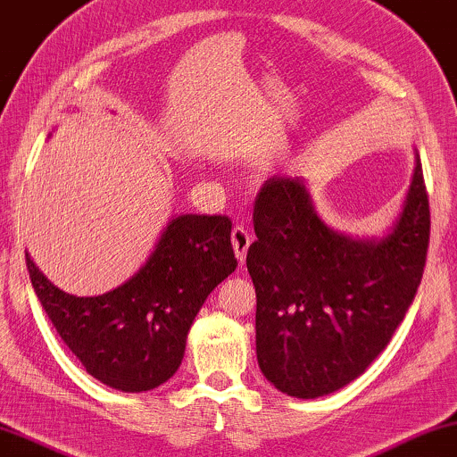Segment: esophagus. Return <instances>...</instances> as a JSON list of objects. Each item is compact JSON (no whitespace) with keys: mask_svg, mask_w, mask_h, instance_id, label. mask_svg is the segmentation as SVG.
I'll use <instances>...</instances> for the list:
<instances>
[{"mask_svg":"<svg viewBox=\"0 0 457 457\" xmlns=\"http://www.w3.org/2000/svg\"><path fill=\"white\" fill-rule=\"evenodd\" d=\"M231 244H234V253L237 256V261L244 265L250 244H253V234H250L244 226H236L234 231H231Z\"/></svg>","mask_w":457,"mask_h":457,"instance_id":"34e87169","label":"esophagus"}]
</instances>
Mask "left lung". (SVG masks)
<instances>
[{
    "instance_id": "left-lung-1",
    "label": "left lung",
    "mask_w": 457,
    "mask_h": 457,
    "mask_svg": "<svg viewBox=\"0 0 457 457\" xmlns=\"http://www.w3.org/2000/svg\"><path fill=\"white\" fill-rule=\"evenodd\" d=\"M254 234L246 267L262 375L300 400L329 395L387 348L420 286L430 213L419 153L400 213L381 237L327 226L300 176L262 184Z\"/></svg>"
}]
</instances>
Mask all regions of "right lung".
<instances>
[{
    "label": "right lung",
    "instance_id": "1",
    "mask_svg": "<svg viewBox=\"0 0 457 457\" xmlns=\"http://www.w3.org/2000/svg\"><path fill=\"white\" fill-rule=\"evenodd\" d=\"M27 267L38 302L88 375L140 394L176 375L198 311L237 261L228 217L186 213L171 217L145 265L105 294L60 290L29 253Z\"/></svg>",
    "mask_w": 457,
    "mask_h": 457
}]
</instances>
